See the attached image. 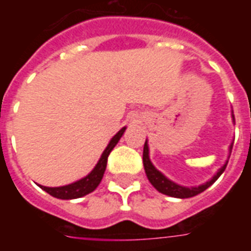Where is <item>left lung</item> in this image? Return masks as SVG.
Instances as JSON below:
<instances>
[{"instance_id":"1","label":"left lung","mask_w":251,"mask_h":251,"mask_svg":"<svg viewBox=\"0 0 251 251\" xmlns=\"http://www.w3.org/2000/svg\"><path fill=\"white\" fill-rule=\"evenodd\" d=\"M232 121H234V114H232ZM231 149L232 144L230 145V148H228V154H231ZM228 157H230V156H228ZM142 161H144V168H145V174H147L148 180L151 181V184L157 189L158 192H161V194L164 195H168V196H172V198L187 199V198H192V196H196V195L201 194V192L205 191L210 185L214 184L216 180L219 179V176L225 172L227 163H228V158H227L226 163L223 164L221 168L218 169V172H216L208 181H205V183L198 185V187H184V185H180L177 184V183L172 181L171 179H168L164 174H161V172L153 165L152 161H151L148 140L145 141V145H144Z\"/></svg>"}]
</instances>
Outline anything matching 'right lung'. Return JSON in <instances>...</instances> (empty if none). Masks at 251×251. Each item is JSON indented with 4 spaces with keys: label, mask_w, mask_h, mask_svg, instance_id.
Wrapping results in <instances>:
<instances>
[{
    "label": "right lung",
    "mask_w": 251,
    "mask_h": 251,
    "mask_svg": "<svg viewBox=\"0 0 251 251\" xmlns=\"http://www.w3.org/2000/svg\"><path fill=\"white\" fill-rule=\"evenodd\" d=\"M126 130L125 127H122L117 134H115L110 142L107 144V147L102 153V156L98 160L97 165L94 167V169L87 175L84 176L80 180H76L71 184L62 185V187H46V185H39L41 189H44L46 192L53 196V198H57V199L68 200V199H77V198H82L84 195L93 192L94 189L97 188L100 183V180L103 177L104 171H106V165H107V157H109L110 152L114 149V147L118 144V141L121 140V137L124 136V133Z\"/></svg>",
    "instance_id": "add662e5"
}]
</instances>
